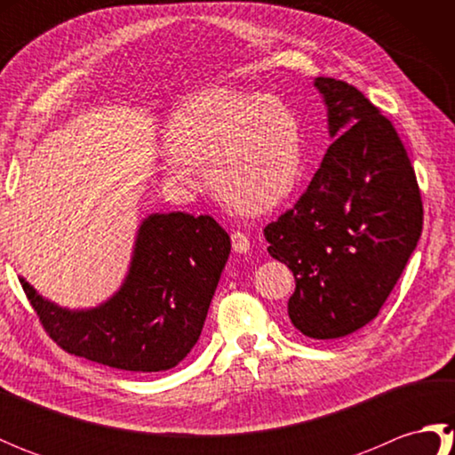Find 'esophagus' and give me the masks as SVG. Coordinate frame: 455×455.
Returning a JSON list of instances; mask_svg holds the SVG:
<instances>
[{
	"mask_svg": "<svg viewBox=\"0 0 455 455\" xmlns=\"http://www.w3.org/2000/svg\"><path fill=\"white\" fill-rule=\"evenodd\" d=\"M230 243H233V250L238 254H246L250 250V240L243 230H233V233H230Z\"/></svg>",
	"mask_w": 455,
	"mask_h": 455,
	"instance_id": "obj_1",
	"label": "esophagus"
}]
</instances>
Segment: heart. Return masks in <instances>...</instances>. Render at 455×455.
Here are the masks:
<instances>
[{
    "label": "heart",
    "instance_id": "b5f03b06",
    "mask_svg": "<svg viewBox=\"0 0 455 455\" xmlns=\"http://www.w3.org/2000/svg\"><path fill=\"white\" fill-rule=\"evenodd\" d=\"M166 173L186 188L196 166L230 209L262 215L291 196L303 166L295 113L269 95L211 88L183 101L166 131Z\"/></svg>",
    "mask_w": 455,
    "mask_h": 455
}]
</instances>
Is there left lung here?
I'll use <instances>...</instances> for the list:
<instances>
[{
	"instance_id": "8db88e82",
	"label": "left lung",
	"mask_w": 455,
	"mask_h": 455,
	"mask_svg": "<svg viewBox=\"0 0 455 455\" xmlns=\"http://www.w3.org/2000/svg\"><path fill=\"white\" fill-rule=\"evenodd\" d=\"M336 140L295 205L264 228L287 264L299 332L331 340L377 316L422 233L417 173L393 123L342 80L316 78Z\"/></svg>"
}]
</instances>
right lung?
I'll use <instances>...</instances> for the list:
<instances>
[{"mask_svg": "<svg viewBox=\"0 0 455 455\" xmlns=\"http://www.w3.org/2000/svg\"><path fill=\"white\" fill-rule=\"evenodd\" d=\"M230 238L209 217L150 215L142 222L121 291L92 311L44 301L21 279L48 338L64 352L124 371H164L199 340Z\"/></svg>", "mask_w": 455, "mask_h": 455, "instance_id": "obj_1", "label": "right lung"}]
</instances>
